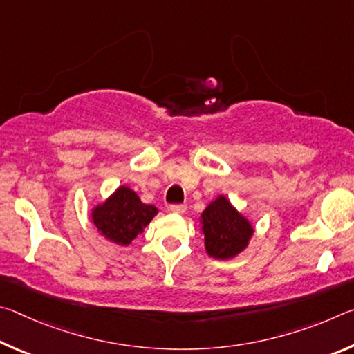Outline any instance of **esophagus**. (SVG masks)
Listing matches in <instances>:
<instances>
[{"label": "esophagus", "instance_id": "1", "mask_svg": "<svg viewBox=\"0 0 354 354\" xmlns=\"http://www.w3.org/2000/svg\"><path fill=\"white\" fill-rule=\"evenodd\" d=\"M169 209H170L171 214L179 215V214L185 212V209H187V206H185V205H171Z\"/></svg>", "mask_w": 354, "mask_h": 354}]
</instances>
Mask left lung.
<instances>
[{
    "instance_id": "left-lung-1",
    "label": "left lung",
    "mask_w": 354,
    "mask_h": 354,
    "mask_svg": "<svg viewBox=\"0 0 354 354\" xmlns=\"http://www.w3.org/2000/svg\"><path fill=\"white\" fill-rule=\"evenodd\" d=\"M201 218L206 251L217 259L237 256L253 236V227L248 220H245L225 196H218L211 203Z\"/></svg>"
}]
</instances>
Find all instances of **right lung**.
<instances>
[{
  "mask_svg": "<svg viewBox=\"0 0 354 354\" xmlns=\"http://www.w3.org/2000/svg\"><path fill=\"white\" fill-rule=\"evenodd\" d=\"M156 214L158 209L151 205H143L134 190L122 185L104 205L95 209L93 223L111 242L128 245Z\"/></svg>",
  "mask_w": 354,
  "mask_h": 354,
  "instance_id": "add662e5",
  "label": "right lung"
}]
</instances>
